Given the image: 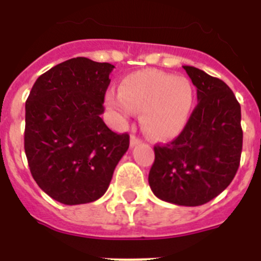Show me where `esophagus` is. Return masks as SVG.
I'll list each match as a JSON object with an SVG mask.
<instances>
[{
    "label": "esophagus",
    "instance_id": "esophagus-1",
    "mask_svg": "<svg viewBox=\"0 0 261 261\" xmlns=\"http://www.w3.org/2000/svg\"><path fill=\"white\" fill-rule=\"evenodd\" d=\"M141 142V140L138 137H136V136H130V146H136V145H138Z\"/></svg>",
    "mask_w": 261,
    "mask_h": 261
}]
</instances>
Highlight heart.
<instances>
[{
	"mask_svg": "<svg viewBox=\"0 0 261 261\" xmlns=\"http://www.w3.org/2000/svg\"><path fill=\"white\" fill-rule=\"evenodd\" d=\"M192 85L186 77L155 69H144L125 75L119 93L110 91L107 103L128 119L141 112L142 129L154 140L167 141L186 126L193 106Z\"/></svg>",
	"mask_w": 261,
	"mask_h": 261,
	"instance_id": "b5f03b06",
	"label": "heart"
}]
</instances>
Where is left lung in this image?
<instances>
[{"mask_svg":"<svg viewBox=\"0 0 261 261\" xmlns=\"http://www.w3.org/2000/svg\"><path fill=\"white\" fill-rule=\"evenodd\" d=\"M197 89V106L181 133L155 145L149 186L158 199L183 206L206 204L238 171L243 132L241 105L223 81L183 66Z\"/></svg>","mask_w":261,"mask_h":261,"instance_id":"1","label":"left lung"}]
</instances>
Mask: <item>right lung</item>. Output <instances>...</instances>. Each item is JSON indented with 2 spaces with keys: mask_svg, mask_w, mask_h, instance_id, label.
<instances>
[{
  "mask_svg": "<svg viewBox=\"0 0 261 261\" xmlns=\"http://www.w3.org/2000/svg\"><path fill=\"white\" fill-rule=\"evenodd\" d=\"M114 68L86 57L66 60L36 80L26 100L30 171L61 204L100 199L128 150V133L112 132L100 117Z\"/></svg>",
  "mask_w": 261,
  "mask_h": 261,
  "instance_id": "obj_1",
  "label": "right lung"
}]
</instances>
